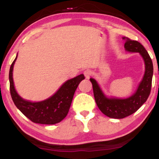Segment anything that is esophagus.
I'll list each match as a JSON object with an SVG mask.
<instances>
[{
	"label": "esophagus",
	"instance_id": "1",
	"mask_svg": "<svg viewBox=\"0 0 159 159\" xmlns=\"http://www.w3.org/2000/svg\"><path fill=\"white\" fill-rule=\"evenodd\" d=\"M84 77H85V78H87V79H89L90 78V77L91 76V71L90 70H88V69H87V70L84 71Z\"/></svg>",
	"mask_w": 159,
	"mask_h": 159
}]
</instances>
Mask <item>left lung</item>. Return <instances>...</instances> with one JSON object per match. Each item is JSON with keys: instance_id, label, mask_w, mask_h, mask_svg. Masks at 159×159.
<instances>
[{"instance_id": "1", "label": "left lung", "mask_w": 159, "mask_h": 159, "mask_svg": "<svg viewBox=\"0 0 159 159\" xmlns=\"http://www.w3.org/2000/svg\"><path fill=\"white\" fill-rule=\"evenodd\" d=\"M125 48L131 53H139L145 62V74L142 81L139 84L138 90L132 96L121 99L116 98H107L104 95L96 80L90 78L92 82L93 94L96 104L101 111L110 118L123 119L134 114L147 101L151 90L152 77L153 74V62L148 53L143 45L136 40H132L127 37Z\"/></svg>"}]
</instances>
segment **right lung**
I'll return each instance as SVG.
<instances>
[{"instance_id":"right-lung-1","label":"right lung","mask_w":159,"mask_h":159,"mask_svg":"<svg viewBox=\"0 0 159 159\" xmlns=\"http://www.w3.org/2000/svg\"><path fill=\"white\" fill-rule=\"evenodd\" d=\"M17 56L11 65L9 70L10 93L17 108L32 122L42 125H55L62 121L68 114L76 89L84 79L80 75L67 80L55 94L49 98L40 102H31L24 100L15 90L13 80V69Z\"/></svg>"}]
</instances>
